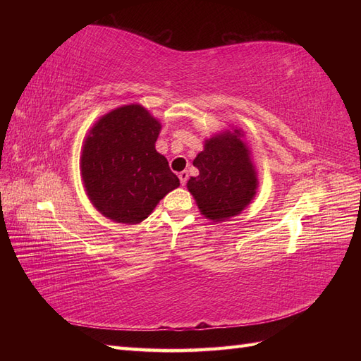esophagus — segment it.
<instances>
[{
	"mask_svg": "<svg viewBox=\"0 0 361 361\" xmlns=\"http://www.w3.org/2000/svg\"><path fill=\"white\" fill-rule=\"evenodd\" d=\"M179 180H180V185L182 187H185V185H187V182H188V171H180L179 173Z\"/></svg>",
	"mask_w": 361,
	"mask_h": 361,
	"instance_id": "1",
	"label": "esophagus"
}]
</instances>
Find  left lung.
I'll use <instances>...</instances> for the list:
<instances>
[{"label": "left lung", "instance_id": "8db88e82", "mask_svg": "<svg viewBox=\"0 0 361 361\" xmlns=\"http://www.w3.org/2000/svg\"><path fill=\"white\" fill-rule=\"evenodd\" d=\"M241 134L224 133L206 140L204 150L195 157L199 176L187 183L200 212L212 221H224L241 212L255 197L256 171Z\"/></svg>", "mask_w": 361, "mask_h": 361}]
</instances>
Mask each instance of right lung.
<instances>
[{"label": "right lung", "instance_id": "1", "mask_svg": "<svg viewBox=\"0 0 361 361\" xmlns=\"http://www.w3.org/2000/svg\"><path fill=\"white\" fill-rule=\"evenodd\" d=\"M161 125L140 105H125L99 118L87 137L81 173L89 199L102 215L137 224L179 187L167 159L155 149Z\"/></svg>", "mask_w": 361, "mask_h": 361}]
</instances>
